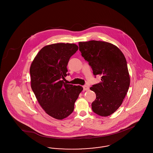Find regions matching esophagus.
Segmentation results:
<instances>
[{
	"instance_id": "34e87169",
	"label": "esophagus",
	"mask_w": 153,
	"mask_h": 153,
	"mask_svg": "<svg viewBox=\"0 0 153 153\" xmlns=\"http://www.w3.org/2000/svg\"><path fill=\"white\" fill-rule=\"evenodd\" d=\"M83 89H84V91H87L89 89V87L87 85H84L83 86Z\"/></svg>"
}]
</instances>
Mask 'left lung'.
<instances>
[{
  "label": "left lung",
  "instance_id": "left-lung-1",
  "mask_svg": "<svg viewBox=\"0 0 153 153\" xmlns=\"http://www.w3.org/2000/svg\"><path fill=\"white\" fill-rule=\"evenodd\" d=\"M81 56L88 62L94 75L101 76V81L90 88L96 95L92 103L96 114L107 117L122 104L130 83L126 58L120 50L107 42H80Z\"/></svg>",
  "mask_w": 153,
  "mask_h": 153
}]
</instances>
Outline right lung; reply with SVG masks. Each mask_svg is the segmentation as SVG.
Masks as SVG:
<instances>
[{
  "label": "right lung",
  "mask_w": 153,
  "mask_h": 153,
  "mask_svg": "<svg viewBox=\"0 0 153 153\" xmlns=\"http://www.w3.org/2000/svg\"><path fill=\"white\" fill-rule=\"evenodd\" d=\"M79 47L74 44H52L38 52L30 66L31 87L42 108L51 117L61 120L70 115L83 88L65 84L70 58Z\"/></svg>",
  "instance_id": "right-lung-1"
}]
</instances>
